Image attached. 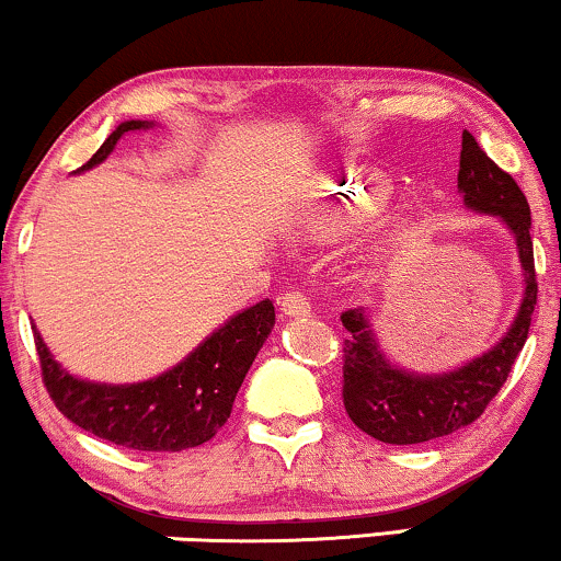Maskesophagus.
Returning <instances> with one entry per match:
<instances>
[{"label": "esophagus", "mask_w": 561, "mask_h": 561, "mask_svg": "<svg viewBox=\"0 0 561 561\" xmlns=\"http://www.w3.org/2000/svg\"><path fill=\"white\" fill-rule=\"evenodd\" d=\"M309 299L301 291H288L280 296V312L288 314V318H301V314H309Z\"/></svg>", "instance_id": "esophagus-1"}]
</instances>
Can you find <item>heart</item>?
I'll list each match as a JSON object with an SVG mask.
<instances>
[{
  "instance_id": "heart-1",
  "label": "heart",
  "mask_w": 561,
  "mask_h": 561,
  "mask_svg": "<svg viewBox=\"0 0 561 561\" xmlns=\"http://www.w3.org/2000/svg\"><path fill=\"white\" fill-rule=\"evenodd\" d=\"M393 186L386 175L367 168H344L325 175L312 196V213L325 233H344L373 220L391 199Z\"/></svg>"
}]
</instances>
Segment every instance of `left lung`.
<instances>
[{"mask_svg": "<svg viewBox=\"0 0 561 561\" xmlns=\"http://www.w3.org/2000/svg\"><path fill=\"white\" fill-rule=\"evenodd\" d=\"M459 194L476 213L496 215L517 241L525 275L523 305L512 328L483 357L444 375L399 370L378 348L365 309H346L341 322L344 341V407L352 423L367 436L393 446L425 444L476 423L491 399L502 391L517 354L528 341L530 318L538 299L536 262H533L530 207L515 178L478 147L476 136L462 134L459 151Z\"/></svg>", "mask_w": 561, "mask_h": 561, "instance_id": "obj_1", "label": "left lung"}]
</instances>
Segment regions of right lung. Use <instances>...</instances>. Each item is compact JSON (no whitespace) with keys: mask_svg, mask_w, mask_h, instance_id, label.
I'll return each mask as SVG.
<instances>
[{"mask_svg":"<svg viewBox=\"0 0 561 561\" xmlns=\"http://www.w3.org/2000/svg\"><path fill=\"white\" fill-rule=\"evenodd\" d=\"M154 123H121L83 168L107 160L117 138ZM275 325V307L265 299L233 314L173 370L130 386L81 380L57 365L33 328L42 378L51 401L70 423L96 438L136 451H183L207 444L228 423L236 393Z\"/></svg>","mask_w":561,"mask_h":561,"instance_id":"add662e5","label":"right lung"}]
</instances>
